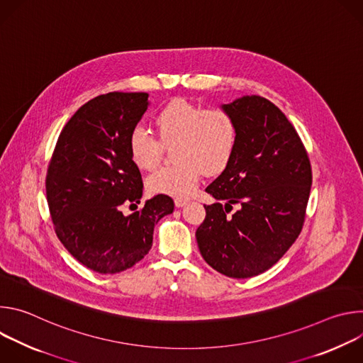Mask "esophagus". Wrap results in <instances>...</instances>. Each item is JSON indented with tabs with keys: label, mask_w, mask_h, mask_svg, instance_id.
Returning a JSON list of instances; mask_svg holds the SVG:
<instances>
[{
	"label": "esophagus",
	"mask_w": 363,
	"mask_h": 363,
	"mask_svg": "<svg viewBox=\"0 0 363 363\" xmlns=\"http://www.w3.org/2000/svg\"><path fill=\"white\" fill-rule=\"evenodd\" d=\"M188 203V199H182V198H175V206L177 208H181V206L186 205Z\"/></svg>",
	"instance_id": "obj_1"
}]
</instances>
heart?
<instances>
[{"mask_svg": "<svg viewBox=\"0 0 363 363\" xmlns=\"http://www.w3.org/2000/svg\"><path fill=\"white\" fill-rule=\"evenodd\" d=\"M155 125L158 138L145 126L138 125L129 135L132 162L143 171L157 167L161 161L162 143L177 140L175 165L162 167L146 179L153 194L189 196L205 171L218 174L230 162L237 142V126L233 116L223 108H202L185 99H174L157 115Z\"/></svg>", "mask_w": 363, "mask_h": 363, "instance_id": "b5f03b06", "label": "heart"}]
</instances>
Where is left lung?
Listing matches in <instances>:
<instances>
[{
	"label": "left lung",
	"mask_w": 363,
	"mask_h": 363,
	"mask_svg": "<svg viewBox=\"0 0 363 363\" xmlns=\"http://www.w3.org/2000/svg\"><path fill=\"white\" fill-rule=\"evenodd\" d=\"M234 119L237 142L221 175L205 188L195 237L203 260L218 273L248 279L274 266L298 237L312 186L307 152L286 115L262 96L221 106ZM240 208L231 216L232 205Z\"/></svg>",
	"instance_id": "left-lung-1"
}]
</instances>
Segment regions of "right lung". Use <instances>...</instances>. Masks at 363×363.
I'll list each match as a JSON object with an SVG mask.
<instances>
[{
    "label": "right lung",
    "mask_w": 363,
    "mask_h": 363,
    "mask_svg": "<svg viewBox=\"0 0 363 363\" xmlns=\"http://www.w3.org/2000/svg\"><path fill=\"white\" fill-rule=\"evenodd\" d=\"M147 93L100 94L70 118L48 164L45 194L56 234L79 263L100 274L130 269L149 252L155 224L174 211L160 194L140 202L143 184L129 153L130 130L149 106Z\"/></svg>",
    "instance_id": "1"
}]
</instances>
